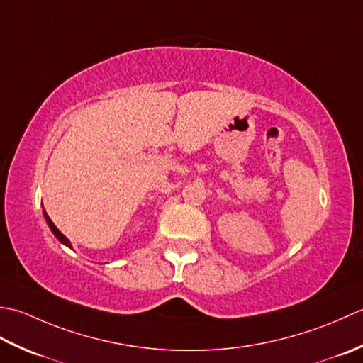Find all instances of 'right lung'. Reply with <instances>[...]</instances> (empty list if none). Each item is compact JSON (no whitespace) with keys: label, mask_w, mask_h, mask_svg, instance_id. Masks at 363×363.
I'll use <instances>...</instances> for the list:
<instances>
[{"label":"right lung","mask_w":363,"mask_h":363,"mask_svg":"<svg viewBox=\"0 0 363 363\" xmlns=\"http://www.w3.org/2000/svg\"><path fill=\"white\" fill-rule=\"evenodd\" d=\"M43 214H45V219H47V223H48V225H50V228H51V232H53L55 233V236H56V238L59 240V241H61L62 244H65V246H69V247H72L70 246V241L67 240V238H65V236L61 233V232H59L57 230V227L53 224V220H51L50 218H48V214L45 213V211H43Z\"/></svg>","instance_id":"obj_1"}]
</instances>
